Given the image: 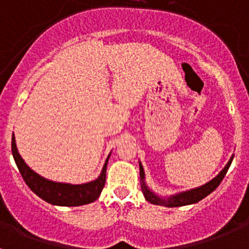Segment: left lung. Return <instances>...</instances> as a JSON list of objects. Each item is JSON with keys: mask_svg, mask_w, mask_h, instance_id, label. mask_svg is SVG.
<instances>
[{"mask_svg": "<svg viewBox=\"0 0 249 249\" xmlns=\"http://www.w3.org/2000/svg\"><path fill=\"white\" fill-rule=\"evenodd\" d=\"M233 157H234V156H232V157L230 158V160H228V163L226 164V167L222 169L218 175L213 178L212 181L207 182L206 184H203V186L201 187H197V188H193V190L186 191V192L178 193V195L171 196V197H167V198H163V197H160V196L155 195V193L152 192L148 187H147L146 182H144L143 167H142V164H141L140 162V177L141 179H142V181H141V188H142L144 198H146L148 202H151V203L157 204V206H164V207H181V206H188V204L197 203V202H199L201 199H203L204 197H207L210 193H212L213 191H214L219 184H221L222 179L224 178L228 168H230L231 163H232Z\"/></svg>", "mask_w": 249, "mask_h": 249, "instance_id": "obj_1", "label": "left lung"}]
</instances>
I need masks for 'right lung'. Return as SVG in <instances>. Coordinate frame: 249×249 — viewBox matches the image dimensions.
I'll list each match as a JSON object with an SVG mask.
<instances>
[{"label":"right lung","instance_id":"add662e5","mask_svg":"<svg viewBox=\"0 0 249 249\" xmlns=\"http://www.w3.org/2000/svg\"><path fill=\"white\" fill-rule=\"evenodd\" d=\"M11 147H12L13 158L18 167L22 178L25 179L26 184L30 187L31 191L36 193L43 201L54 204V206L77 207L92 203L100 197L106 183V169H107V163H108V158L106 160L102 172L98 176L97 179L83 184H71L50 181L32 171L19 156L16 146V140L13 135Z\"/></svg>","mask_w":249,"mask_h":249}]
</instances>
